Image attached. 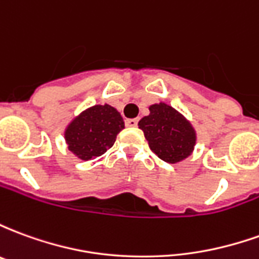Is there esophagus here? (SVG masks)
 <instances>
[{"mask_svg": "<svg viewBox=\"0 0 259 259\" xmlns=\"http://www.w3.org/2000/svg\"><path fill=\"white\" fill-rule=\"evenodd\" d=\"M124 123H126V126H129V127H136L137 123H139V119L137 118L126 119V120H124Z\"/></svg>", "mask_w": 259, "mask_h": 259, "instance_id": "1", "label": "esophagus"}]
</instances>
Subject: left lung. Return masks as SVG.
<instances>
[{"label":"left lung","mask_w":259,"mask_h":259,"mask_svg":"<svg viewBox=\"0 0 259 259\" xmlns=\"http://www.w3.org/2000/svg\"><path fill=\"white\" fill-rule=\"evenodd\" d=\"M148 146L158 158L168 163H176L191 155L194 150V127L187 119L165 102L150 107V115L139 122Z\"/></svg>","instance_id":"obj_1"}]
</instances>
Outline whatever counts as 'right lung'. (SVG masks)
<instances>
[{"mask_svg":"<svg viewBox=\"0 0 259 259\" xmlns=\"http://www.w3.org/2000/svg\"><path fill=\"white\" fill-rule=\"evenodd\" d=\"M122 129L124 122L115 108L108 104L94 105L68 124L65 140L69 151L83 161H90L107 152Z\"/></svg>","mask_w":259,"mask_h":259,"instance_id":"1","label":"right lung"}]
</instances>
